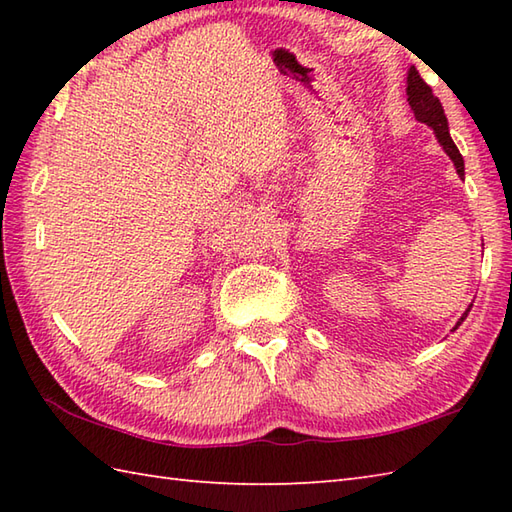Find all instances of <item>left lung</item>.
I'll return each instance as SVG.
<instances>
[{"instance_id": "8db88e82", "label": "left lung", "mask_w": 512, "mask_h": 512, "mask_svg": "<svg viewBox=\"0 0 512 512\" xmlns=\"http://www.w3.org/2000/svg\"><path fill=\"white\" fill-rule=\"evenodd\" d=\"M407 101L411 105L413 116H416L420 123L429 125L433 132H436L438 143L442 145L444 151H447V156L453 160V165H455V169H458L460 176H464V160H462V154L458 151V147H455L453 138L449 134V123H447V116H444L442 103L438 101V96H433L431 88L422 81V76L418 74L416 68H413V65L407 72ZM469 312H471V306H469V310L464 312V317ZM464 317L460 321H464ZM458 325H455V328H458Z\"/></svg>"}]
</instances>
